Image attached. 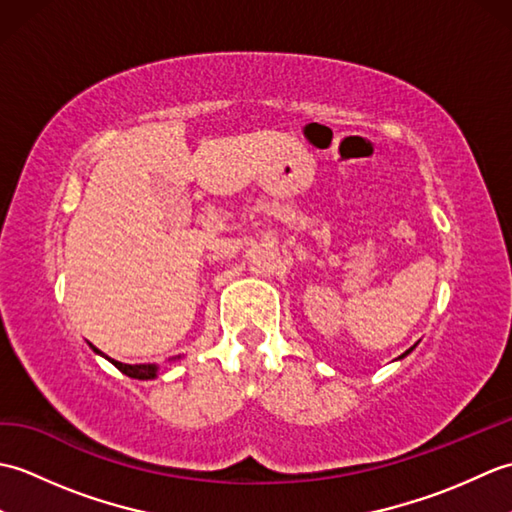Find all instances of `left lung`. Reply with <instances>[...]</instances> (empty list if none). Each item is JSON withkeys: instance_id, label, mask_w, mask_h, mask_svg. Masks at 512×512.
I'll return each mask as SVG.
<instances>
[{"instance_id": "obj_1", "label": "left lung", "mask_w": 512, "mask_h": 512, "mask_svg": "<svg viewBox=\"0 0 512 512\" xmlns=\"http://www.w3.org/2000/svg\"><path fill=\"white\" fill-rule=\"evenodd\" d=\"M416 345H418V343H416ZM416 345H413V347H416ZM413 347H409V350H407V352H405V354H402V356H398V361H400V358H405V356H407V354H411V352H413Z\"/></svg>"}]
</instances>
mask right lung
<instances>
[{
	"label": "right lung",
	"mask_w": 512,
	"mask_h": 512,
	"mask_svg": "<svg viewBox=\"0 0 512 512\" xmlns=\"http://www.w3.org/2000/svg\"><path fill=\"white\" fill-rule=\"evenodd\" d=\"M90 347H92V350H94L96 354H101L103 358H107V361H110L114 367L121 369V372H123L125 376H129V378H138V380H154V378L158 376V372H160V367H158L156 363H143V365H127V363H118V361H114V358L105 356L103 352L96 350V347H94L92 343H90Z\"/></svg>",
	"instance_id": "add662e5"
}]
</instances>
